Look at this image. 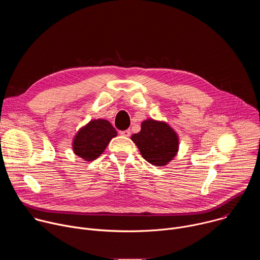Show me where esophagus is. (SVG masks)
Instances as JSON below:
<instances>
[{
    "instance_id": "1",
    "label": "esophagus",
    "mask_w": 260,
    "mask_h": 260,
    "mask_svg": "<svg viewBox=\"0 0 260 260\" xmlns=\"http://www.w3.org/2000/svg\"><path fill=\"white\" fill-rule=\"evenodd\" d=\"M119 134L121 136H124V137H129L131 136V131L129 129H125V131H120Z\"/></svg>"
}]
</instances>
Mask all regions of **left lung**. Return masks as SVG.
<instances>
[{
  "label": "left lung",
  "mask_w": 260,
  "mask_h": 260,
  "mask_svg": "<svg viewBox=\"0 0 260 260\" xmlns=\"http://www.w3.org/2000/svg\"><path fill=\"white\" fill-rule=\"evenodd\" d=\"M131 139L144 159L156 167L167 166L179 151V136L166 121L148 118Z\"/></svg>",
  "instance_id": "left-lung-1"
}]
</instances>
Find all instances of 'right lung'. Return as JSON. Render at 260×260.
<instances>
[{"instance_id":"obj_1","label":"right lung","mask_w":260,"mask_h":260,"mask_svg":"<svg viewBox=\"0 0 260 260\" xmlns=\"http://www.w3.org/2000/svg\"><path fill=\"white\" fill-rule=\"evenodd\" d=\"M117 136L116 129L106 119H93L78 129L72 141V149L85 161L96 159L109 142Z\"/></svg>"}]
</instances>
